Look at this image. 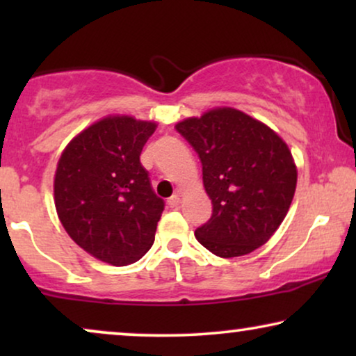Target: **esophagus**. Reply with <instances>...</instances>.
<instances>
[{
    "label": "esophagus",
    "instance_id": "obj_1",
    "mask_svg": "<svg viewBox=\"0 0 356 356\" xmlns=\"http://www.w3.org/2000/svg\"><path fill=\"white\" fill-rule=\"evenodd\" d=\"M167 204H168V206L172 207V209L178 207V206H179V194H173V196L170 197L168 201H167Z\"/></svg>",
    "mask_w": 356,
    "mask_h": 356
}]
</instances>
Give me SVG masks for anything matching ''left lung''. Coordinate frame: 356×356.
Here are the masks:
<instances>
[{
	"label": "left lung",
	"mask_w": 356,
	"mask_h": 356,
	"mask_svg": "<svg viewBox=\"0 0 356 356\" xmlns=\"http://www.w3.org/2000/svg\"><path fill=\"white\" fill-rule=\"evenodd\" d=\"M177 131L202 163L212 216L197 241L218 257L250 254L267 243L289 212L296 167L284 140L269 126L235 108L188 118Z\"/></svg>",
	"instance_id": "obj_1"
}]
</instances>
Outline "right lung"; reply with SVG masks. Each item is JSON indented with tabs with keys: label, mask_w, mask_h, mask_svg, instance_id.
<instances>
[{
	"label": "right lung",
	"mask_w": 356,
	"mask_h": 356,
	"mask_svg": "<svg viewBox=\"0 0 356 356\" xmlns=\"http://www.w3.org/2000/svg\"><path fill=\"white\" fill-rule=\"evenodd\" d=\"M157 124L108 116L77 134L55 175L58 217L74 243L111 266L140 259L155 240L165 202L140 163Z\"/></svg>",
	"instance_id": "add662e5"
}]
</instances>
